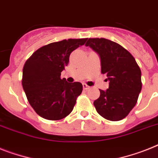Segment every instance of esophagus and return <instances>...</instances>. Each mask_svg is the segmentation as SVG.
I'll return each mask as SVG.
<instances>
[{"mask_svg": "<svg viewBox=\"0 0 158 158\" xmlns=\"http://www.w3.org/2000/svg\"><path fill=\"white\" fill-rule=\"evenodd\" d=\"M83 87L84 90H88L90 88L89 86H87L86 83H83Z\"/></svg>", "mask_w": 158, "mask_h": 158, "instance_id": "34e87169", "label": "esophagus"}]
</instances>
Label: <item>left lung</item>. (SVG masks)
<instances>
[{
	"label": "left lung",
	"mask_w": 158,
	"mask_h": 158,
	"mask_svg": "<svg viewBox=\"0 0 158 158\" xmlns=\"http://www.w3.org/2000/svg\"><path fill=\"white\" fill-rule=\"evenodd\" d=\"M85 46L98 54L101 72L107 74L109 87L99 90L94 101L98 113L112 121L126 117L134 108L141 91V71L128 50L116 42L105 38H89Z\"/></svg>",
	"instance_id": "obj_1"
}]
</instances>
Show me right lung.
Masks as SVG:
<instances>
[{"label":"right lung","mask_w":158,"mask_h":158,"mask_svg":"<svg viewBox=\"0 0 158 158\" xmlns=\"http://www.w3.org/2000/svg\"><path fill=\"white\" fill-rule=\"evenodd\" d=\"M87 40L68 39L50 43L37 50L24 65L23 90L32 108L42 118L61 120L72 112L83 85L62 79L61 72L68 65L71 52Z\"/></svg>","instance_id":"right-lung-1"}]
</instances>
